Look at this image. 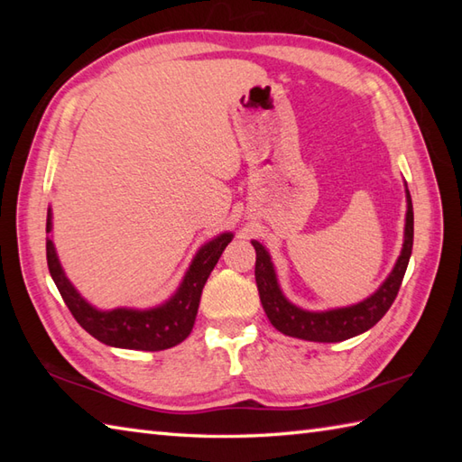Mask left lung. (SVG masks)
<instances>
[{"label":"left lung","instance_id":"obj_1","mask_svg":"<svg viewBox=\"0 0 462 462\" xmlns=\"http://www.w3.org/2000/svg\"><path fill=\"white\" fill-rule=\"evenodd\" d=\"M405 192L407 216L405 240L401 256L397 258L395 268L391 270L387 280L381 283V288L367 300L356 303V306L328 311H308L293 306L278 286L276 270H273L268 250L263 248L260 242L252 240V246L256 250V283L260 291V301L273 328L290 337L319 343H336L356 337L359 333L371 329L383 316H385L391 303L397 298L401 282H403L405 270L409 266L411 252H413V202H411L409 190Z\"/></svg>","mask_w":462,"mask_h":462}]
</instances>
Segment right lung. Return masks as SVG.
<instances>
[{"label":"right lung","mask_w":462,"mask_h":462,"mask_svg":"<svg viewBox=\"0 0 462 462\" xmlns=\"http://www.w3.org/2000/svg\"><path fill=\"white\" fill-rule=\"evenodd\" d=\"M51 208L47 210V234L51 232ZM234 234L224 232L214 240L206 242L196 254L189 272L174 291V296L164 301L162 306L151 310H131L116 308L101 311L93 308L73 283L67 280L65 272L59 263L53 240L47 238V266L55 286L61 293L65 306L73 313L77 323L99 339L105 346L123 349H143V351H162L179 346L180 341L190 336L194 328L196 313L202 296V288L214 270L216 262L220 260L224 248L232 242Z\"/></svg>","instance_id":"right-lung-1"}]
</instances>
